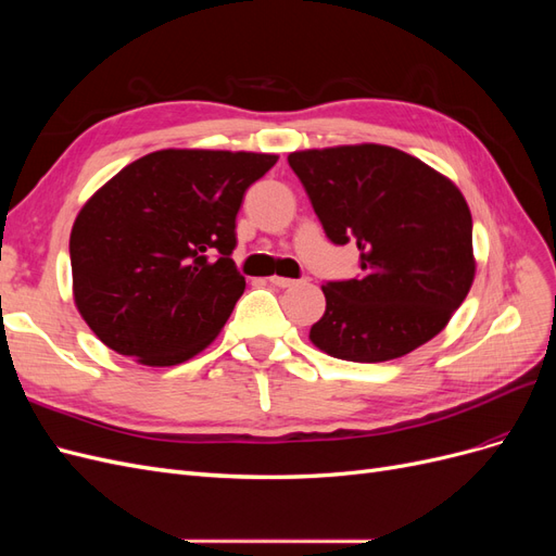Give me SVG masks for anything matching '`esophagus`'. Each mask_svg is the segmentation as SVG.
Here are the masks:
<instances>
[{
	"label": "esophagus",
	"instance_id": "34e87169",
	"mask_svg": "<svg viewBox=\"0 0 556 556\" xmlns=\"http://www.w3.org/2000/svg\"><path fill=\"white\" fill-rule=\"evenodd\" d=\"M268 282L276 285V288H294V285H299V280L282 278V276H271V278H268Z\"/></svg>",
	"mask_w": 556,
	"mask_h": 556
}]
</instances>
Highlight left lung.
I'll use <instances>...</instances> for the list:
<instances>
[{"mask_svg":"<svg viewBox=\"0 0 556 556\" xmlns=\"http://www.w3.org/2000/svg\"><path fill=\"white\" fill-rule=\"evenodd\" d=\"M288 162L329 241L359 248V278L323 285L313 345L378 364L441 333L476 278L473 220L457 185L378 143L296 150Z\"/></svg>","mask_w":556,"mask_h":556,"instance_id":"obj_1","label":"left lung"}]
</instances>
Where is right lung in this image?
I'll use <instances>...</instances> for the list:
<instances>
[{"mask_svg": "<svg viewBox=\"0 0 556 556\" xmlns=\"http://www.w3.org/2000/svg\"><path fill=\"white\" fill-rule=\"evenodd\" d=\"M276 162L166 148L102 185L70 239L74 301L97 339L146 366L208 348L245 290L231 260L243 194Z\"/></svg>", "mask_w": 556, "mask_h": 556, "instance_id": "1", "label": "right lung"}]
</instances>
